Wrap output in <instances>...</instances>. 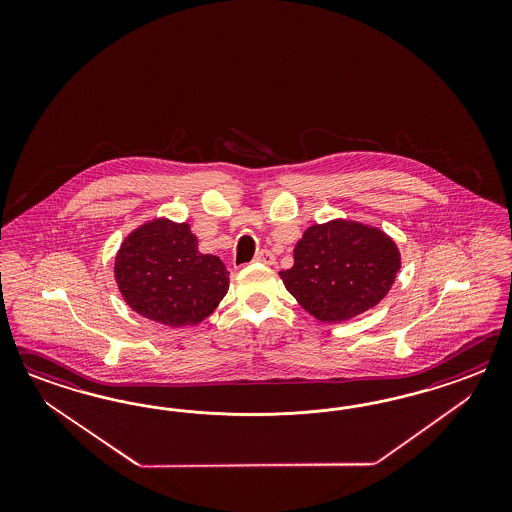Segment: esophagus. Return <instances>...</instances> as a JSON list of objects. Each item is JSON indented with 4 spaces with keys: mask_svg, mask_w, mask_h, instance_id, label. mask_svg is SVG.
<instances>
[{
    "mask_svg": "<svg viewBox=\"0 0 512 512\" xmlns=\"http://www.w3.org/2000/svg\"><path fill=\"white\" fill-rule=\"evenodd\" d=\"M274 261H276V257H274V253L268 251V249H261V251L255 255V263L274 264Z\"/></svg>",
    "mask_w": 512,
    "mask_h": 512,
    "instance_id": "1",
    "label": "esophagus"
}]
</instances>
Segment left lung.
Masks as SVG:
<instances>
[{
  "instance_id": "left-lung-1",
  "label": "left lung",
  "mask_w": 512,
  "mask_h": 512,
  "mask_svg": "<svg viewBox=\"0 0 512 512\" xmlns=\"http://www.w3.org/2000/svg\"><path fill=\"white\" fill-rule=\"evenodd\" d=\"M295 264L281 270L285 289L323 323H343L375 308L402 266L396 242L381 229L332 219L308 227L296 242Z\"/></svg>"
}]
</instances>
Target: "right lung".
Returning <instances> with one entry per match:
<instances>
[{"label": "right lung", "mask_w": 512, "mask_h": 512, "mask_svg": "<svg viewBox=\"0 0 512 512\" xmlns=\"http://www.w3.org/2000/svg\"><path fill=\"white\" fill-rule=\"evenodd\" d=\"M187 223L155 217L125 236L114 279L127 306L159 325L195 326L229 291L221 259L199 251Z\"/></svg>", "instance_id": "add662e5"}]
</instances>
